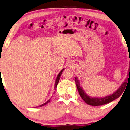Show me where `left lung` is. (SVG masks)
Segmentation results:
<instances>
[{"label":"left lung","instance_id":"left-lung-1","mask_svg":"<svg viewBox=\"0 0 130 130\" xmlns=\"http://www.w3.org/2000/svg\"><path fill=\"white\" fill-rule=\"evenodd\" d=\"M130 61V58H129ZM75 83H76V87L79 92V95L81 96V98L83 99V101L86 102V104L89 105H92V106H98V105H102L109 103V102L113 101V100L116 99L118 98H119L121 95L122 93L124 92L125 89L126 87V85L128 83V81L130 79V62H129V66L128 71L127 78L125 79V81L122 83V84L120 86V87L116 90L113 94H111L110 95H107L104 97H92L90 96L85 92V91L83 90V87H81V84H80L79 80L78 79V77L75 76Z\"/></svg>","mask_w":130,"mask_h":130}]
</instances>
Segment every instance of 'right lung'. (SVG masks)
Listing matches in <instances>:
<instances>
[{
  "label": "right lung",
  "mask_w": 130,
  "mask_h": 130,
  "mask_svg": "<svg viewBox=\"0 0 130 130\" xmlns=\"http://www.w3.org/2000/svg\"><path fill=\"white\" fill-rule=\"evenodd\" d=\"M64 69H65L64 68L62 69L60 71V72L58 74V75H57V78H56L55 81V84H54V90H56V89H57V86L58 84L59 81H60V76H61V75L62 73V72H63V70H64ZM51 98L50 99H49V100L47 101H46V102H45V103H44V104H41V105H38V107H41L44 106V105H46V104H47L49 103V102L51 101ZM37 107H34V108H37Z\"/></svg>",
  "instance_id": "right-lung-1"
}]
</instances>
